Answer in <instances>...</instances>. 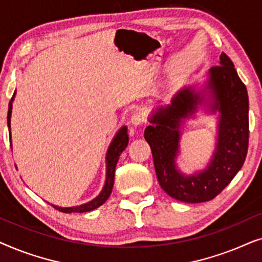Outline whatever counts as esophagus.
Instances as JSON below:
<instances>
[{
  "mask_svg": "<svg viewBox=\"0 0 262 262\" xmlns=\"http://www.w3.org/2000/svg\"><path fill=\"white\" fill-rule=\"evenodd\" d=\"M130 121H131V124L134 125V126H139V125H142L143 123H144V117H143L142 113L136 112V113L132 114Z\"/></svg>",
  "mask_w": 262,
  "mask_h": 262,
  "instance_id": "34e87169",
  "label": "esophagus"
}]
</instances>
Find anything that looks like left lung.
<instances>
[{"label": "left lung", "instance_id": "1", "mask_svg": "<svg viewBox=\"0 0 262 262\" xmlns=\"http://www.w3.org/2000/svg\"><path fill=\"white\" fill-rule=\"evenodd\" d=\"M203 108L219 113L216 146L202 171L182 173L176 164L181 128ZM249 101L246 85L224 52L220 66L206 73L203 83L182 87L170 103L157 107L149 118L144 138L152 152L157 180L171 198L185 203L212 200L223 191L245 163L249 138Z\"/></svg>", "mask_w": 262, "mask_h": 262}]
</instances>
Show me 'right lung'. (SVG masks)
<instances>
[{"instance_id":"add662e5","label":"right lung","mask_w":262,"mask_h":262,"mask_svg":"<svg viewBox=\"0 0 262 262\" xmlns=\"http://www.w3.org/2000/svg\"><path fill=\"white\" fill-rule=\"evenodd\" d=\"M16 91L14 92V95L12 100L9 101V106H8V116H7V124H8V130H9V138L12 141V134H10V117H12V108H13V101L14 98H15ZM128 144V135H127V127L121 126L118 132L114 136L112 142L107 149L106 152V180H105V185L101 189V192L99 193L98 196H95L94 199L91 200V202L82 204V205L78 206H73V207H62V206H57V205H51L55 207L56 210L60 211V212H66V213H71V212H89V211H93L95 209H98L99 206H101L103 203L108 199V196L112 193V188H113V184H114V173H116V167L118 163V160H119L120 154L124 151L125 148H126ZM12 145V144H10Z\"/></svg>"}]
</instances>
